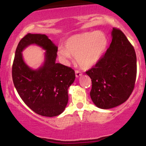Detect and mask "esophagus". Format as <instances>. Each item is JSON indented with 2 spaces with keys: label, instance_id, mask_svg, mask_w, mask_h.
<instances>
[{
  "label": "esophagus",
  "instance_id": "esophagus-1",
  "mask_svg": "<svg viewBox=\"0 0 146 146\" xmlns=\"http://www.w3.org/2000/svg\"><path fill=\"white\" fill-rule=\"evenodd\" d=\"M82 75V73L80 72V71H78V70H76L75 71V76L77 77V78H79L80 76H81Z\"/></svg>",
  "mask_w": 146,
  "mask_h": 146
}]
</instances>
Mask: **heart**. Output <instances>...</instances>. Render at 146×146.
<instances>
[{
    "label": "heart",
    "instance_id": "heart-1",
    "mask_svg": "<svg viewBox=\"0 0 146 146\" xmlns=\"http://www.w3.org/2000/svg\"><path fill=\"white\" fill-rule=\"evenodd\" d=\"M108 44V38L100 31H89L70 37L66 41V47L60 46L58 54L64 60L71 55L76 57L78 64L87 69L98 62Z\"/></svg>",
    "mask_w": 146,
    "mask_h": 146
}]
</instances>
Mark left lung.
<instances>
[{
	"instance_id": "1",
	"label": "left lung",
	"mask_w": 146,
	"mask_h": 146,
	"mask_svg": "<svg viewBox=\"0 0 146 146\" xmlns=\"http://www.w3.org/2000/svg\"><path fill=\"white\" fill-rule=\"evenodd\" d=\"M111 44L86 74L92 81V101L98 108L109 109L121 104L133 91L137 77L135 48L120 29L113 28Z\"/></svg>"
}]
</instances>
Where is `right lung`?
Masks as SVG:
<instances>
[{"instance_id":"right-lung-1","label":"right lung","mask_w":146,"mask_h":146,"mask_svg":"<svg viewBox=\"0 0 146 146\" xmlns=\"http://www.w3.org/2000/svg\"><path fill=\"white\" fill-rule=\"evenodd\" d=\"M35 44L46 51L42 67L33 70L24 63L21 51ZM58 47L44 34L27 33L21 40L12 65L14 84L23 101L33 112L44 117H55L64 111L68 103V88L74 82L75 71L56 63Z\"/></svg>"}]
</instances>
